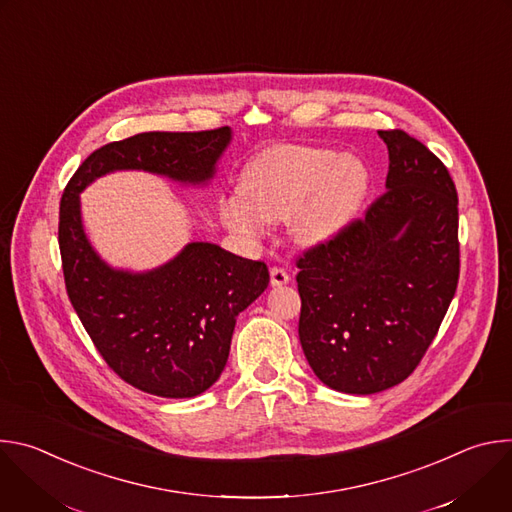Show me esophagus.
I'll return each mask as SVG.
<instances>
[{"label": "esophagus", "mask_w": 512, "mask_h": 512, "mask_svg": "<svg viewBox=\"0 0 512 512\" xmlns=\"http://www.w3.org/2000/svg\"><path fill=\"white\" fill-rule=\"evenodd\" d=\"M269 275H271V285H285L291 279L289 273L285 269H281V267H271Z\"/></svg>", "instance_id": "34e87169"}]
</instances>
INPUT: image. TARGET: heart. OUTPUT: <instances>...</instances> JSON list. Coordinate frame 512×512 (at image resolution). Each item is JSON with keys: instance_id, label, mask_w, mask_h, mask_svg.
<instances>
[{"instance_id": "heart-1", "label": "heart", "mask_w": 512, "mask_h": 512, "mask_svg": "<svg viewBox=\"0 0 512 512\" xmlns=\"http://www.w3.org/2000/svg\"><path fill=\"white\" fill-rule=\"evenodd\" d=\"M367 192L369 170L356 156L277 145L249 164L243 196L225 198L221 218L243 237H261L267 223L291 218V235L300 245L322 247L348 229Z\"/></svg>"}]
</instances>
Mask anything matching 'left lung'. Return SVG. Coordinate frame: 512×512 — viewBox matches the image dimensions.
Masks as SVG:
<instances>
[{
  "label": "left lung",
  "mask_w": 512,
  "mask_h": 512,
  "mask_svg": "<svg viewBox=\"0 0 512 512\" xmlns=\"http://www.w3.org/2000/svg\"><path fill=\"white\" fill-rule=\"evenodd\" d=\"M389 150L387 192L362 221L298 259L300 342L334 391L373 395L405 381L456 294L458 194L448 168L401 129Z\"/></svg>",
  "instance_id": "1"
}]
</instances>
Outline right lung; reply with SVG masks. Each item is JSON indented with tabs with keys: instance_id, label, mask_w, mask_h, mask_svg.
I'll return each instance as SVG.
<instances>
[{
	"instance_id": "add662e5",
	"label": "right lung",
	"mask_w": 512,
	"mask_h": 512,
	"mask_svg": "<svg viewBox=\"0 0 512 512\" xmlns=\"http://www.w3.org/2000/svg\"><path fill=\"white\" fill-rule=\"evenodd\" d=\"M231 139V127L137 133L95 150L64 188L58 245L70 304L109 367L143 393L188 399L212 387L237 316L267 289L269 271L214 243H188L150 271L115 269L87 239L79 194L119 170L204 186Z\"/></svg>"
}]
</instances>
